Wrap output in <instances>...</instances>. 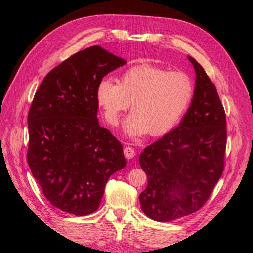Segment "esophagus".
<instances>
[{
  "instance_id": "obj_1",
  "label": "esophagus",
  "mask_w": 253,
  "mask_h": 253,
  "mask_svg": "<svg viewBox=\"0 0 253 253\" xmlns=\"http://www.w3.org/2000/svg\"><path fill=\"white\" fill-rule=\"evenodd\" d=\"M124 152H125V156L126 159H132L135 156V151L132 147H126Z\"/></svg>"
}]
</instances>
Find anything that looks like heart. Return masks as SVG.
Instances as JSON below:
<instances>
[{
    "instance_id": "b5f03b06",
    "label": "heart",
    "mask_w": 253,
    "mask_h": 253,
    "mask_svg": "<svg viewBox=\"0 0 253 253\" xmlns=\"http://www.w3.org/2000/svg\"><path fill=\"white\" fill-rule=\"evenodd\" d=\"M195 94L194 81L185 72L142 64L129 68L118 83L99 82L96 100L106 124L117 126L131 105L124 133L129 137L160 136L177 125Z\"/></svg>"
}]
</instances>
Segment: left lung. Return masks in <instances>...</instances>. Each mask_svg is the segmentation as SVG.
<instances>
[{
  "mask_svg": "<svg viewBox=\"0 0 253 253\" xmlns=\"http://www.w3.org/2000/svg\"><path fill=\"white\" fill-rule=\"evenodd\" d=\"M187 58L196 75L193 100L179 125L139 156L148 176L139 195L141 209L156 221H171L201 209L224 170V106L202 65Z\"/></svg>",
  "mask_w": 253,
  "mask_h": 253,
  "instance_id": "left-lung-1",
  "label": "left lung"
}]
</instances>
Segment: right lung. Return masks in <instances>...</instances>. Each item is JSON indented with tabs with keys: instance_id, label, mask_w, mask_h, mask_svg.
Segmentation results:
<instances>
[{
	"instance_id": "add662e5",
	"label": "right lung",
	"mask_w": 253,
	"mask_h": 253,
	"mask_svg": "<svg viewBox=\"0 0 253 253\" xmlns=\"http://www.w3.org/2000/svg\"><path fill=\"white\" fill-rule=\"evenodd\" d=\"M126 61L99 45L51 70L28 113L27 160L45 197L84 216L97 210L111 175L126 165L122 144L99 125L96 90Z\"/></svg>"
}]
</instances>
